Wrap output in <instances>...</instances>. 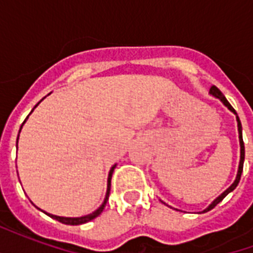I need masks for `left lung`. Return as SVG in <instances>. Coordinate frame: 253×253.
Returning <instances> with one entry per match:
<instances>
[{
	"mask_svg": "<svg viewBox=\"0 0 253 253\" xmlns=\"http://www.w3.org/2000/svg\"><path fill=\"white\" fill-rule=\"evenodd\" d=\"M210 94H212L214 97H217V99L221 100V101H222V104L225 105V107H228V110L232 111V112H233L234 115H236V121H237V127H239L240 164H239V170H237V176H236V180L233 181V184H232V186L229 187V188H228V190H226V191H223L222 194H221V195L218 196L217 199H214V201H212L211 205H210V206L207 207V209H205V210H203V212H206V211H209V210H211V209H214V207L217 206V205H218V203H219V202L222 201V199H223V198H225V196L228 195L229 192H232V191H233L234 188L237 187V184H239V181H240V177H241V173H243V165H244V157H245L244 142H243V127H241V122H240L239 115H237V112L234 111V108H233V107H232V105L229 104V101H228V100H226V97L223 96L222 92H221V90H219V89H218L217 86H214V85H212L211 88H210Z\"/></svg>",
	"mask_w": 253,
	"mask_h": 253,
	"instance_id": "8db88e82",
	"label": "left lung"
}]
</instances>
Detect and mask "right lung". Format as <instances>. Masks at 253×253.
I'll return each instance as SVG.
<instances>
[{
	"label": "right lung",
	"mask_w": 253,
	"mask_h": 253,
	"mask_svg": "<svg viewBox=\"0 0 253 253\" xmlns=\"http://www.w3.org/2000/svg\"><path fill=\"white\" fill-rule=\"evenodd\" d=\"M39 103H41V101H39ZM39 103H38V104H39ZM38 104H36L34 108H36V107H38ZM32 111H34V110H32ZM32 111H31V112H32ZM30 115H31V114H30ZM30 115H28V116H30ZM28 116H27V119H28ZM27 119H25V121H27ZM25 121H24V123H25ZM24 123H23V125H24ZM23 125H21V127H23ZM21 127H20V131H21ZM20 131H19V134H20ZM17 141H19V137H17ZM16 148H17V142H16ZM115 167H116V164L114 165L112 168H111L110 175H108V184H107V194H105L104 202H103V205H101V206H100L97 210H94L93 212H90V214H88V215H84V217H77V218L58 217V215H52V214H48V212H46L47 215H48V217L54 218V219H57V221H59V222L65 223V225H81V223L89 222V221H92L93 218L99 217L100 214L103 212V210H104L105 205H107V201H108V196H110L111 177H112V172H114V169H115Z\"/></svg>",
	"instance_id": "right-lung-1"
}]
</instances>
